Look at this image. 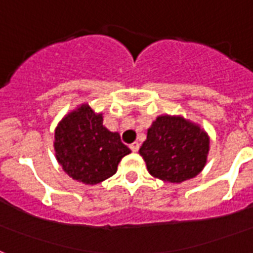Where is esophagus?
Segmentation results:
<instances>
[{
	"mask_svg": "<svg viewBox=\"0 0 253 253\" xmlns=\"http://www.w3.org/2000/svg\"><path fill=\"white\" fill-rule=\"evenodd\" d=\"M139 147H140V144H139L138 142H135V143H132V144H130V148L132 152H138Z\"/></svg>",
	"mask_w": 253,
	"mask_h": 253,
	"instance_id": "34e87169",
	"label": "esophagus"
}]
</instances>
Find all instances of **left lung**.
<instances>
[{
    "mask_svg": "<svg viewBox=\"0 0 253 253\" xmlns=\"http://www.w3.org/2000/svg\"><path fill=\"white\" fill-rule=\"evenodd\" d=\"M210 151L208 132L181 115H159L147 130L139 154L155 178L180 184L205 168Z\"/></svg>",
    "mask_w": 253,
    "mask_h": 253,
    "instance_id": "8db88e82",
    "label": "left lung"
}]
</instances>
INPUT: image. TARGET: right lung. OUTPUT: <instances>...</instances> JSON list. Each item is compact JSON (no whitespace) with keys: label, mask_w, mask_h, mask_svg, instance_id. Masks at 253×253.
<instances>
[{"label":"right lung","mask_w":253,"mask_h":253,"mask_svg":"<svg viewBox=\"0 0 253 253\" xmlns=\"http://www.w3.org/2000/svg\"><path fill=\"white\" fill-rule=\"evenodd\" d=\"M53 148L63 170L85 185H97L115 174L122 158L131 152L118 132L103 126L102 113H95L87 103L57 123Z\"/></svg>","instance_id":"1"}]
</instances>
